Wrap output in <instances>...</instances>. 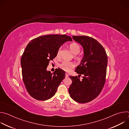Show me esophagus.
Here are the masks:
<instances>
[{"instance_id": "obj_1", "label": "esophagus", "mask_w": 129, "mask_h": 129, "mask_svg": "<svg viewBox=\"0 0 129 129\" xmlns=\"http://www.w3.org/2000/svg\"><path fill=\"white\" fill-rule=\"evenodd\" d=\"M68 77H69L68 74L67 73H65V77H66V78H68Z\"/></svg>"}]
</instances>
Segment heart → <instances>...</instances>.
Instances as JSON below:
<instances>
[{
	"mask_svg": "<svg viewBox=\"0 0 129 129\" xmlns=\"http://www.w3.org/2000/svg\"><path fill=\"white\" fill-rule=\"evenodd\" d=\"M69 48L71 51L73 53L76 54L75 56V58L78 60H80L81 59V57L77 54L79 53L81 51L80 46L76 43H72L69 45ZM60 53H61V48H59L57 52V57L59 58L60 57ZM75 64L73 62L64 61H63L59 65L60 68L62 70L67 71L70 72L72 70V69L75 67Z\"/></svg>",
	"mask_w": 129,
	"mask_h": 129,
	"instance_id": "heart-1",
	"label": "heart"
}]
</instances>
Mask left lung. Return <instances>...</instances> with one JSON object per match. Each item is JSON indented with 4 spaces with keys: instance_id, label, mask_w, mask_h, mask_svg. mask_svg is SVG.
Instances as JSON below:
<instances>
[{
    "instance_id": "1",
    "label": "left lung",
    "mask_w": 129,
    "mask_h": 129,
    "mask_svg": "<svg viewBox=\"0 0 129 129\" xmlns=\"http://www.w3.org/2000/svg\"><path fill=\"white\" fill-rule=\"evenodd\" d=\"M72 39L81 44L84 49V57L75 70L79 76L83 75V77L80 80L77 76H70L72 84L68 91L70 97L76 102L86 103L95 99L104 86L107 55L103 46L93 38L86 36H72Z\"/></svg>"
}]
</instances>
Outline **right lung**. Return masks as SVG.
I'll use <instances>...</instances> for the list:
<instances>
[{"label": "right lung", "mask_w": 129, "mask_h": 129, "mask_svg": "<svg viewBox=\"0 0 129 129\" xmlns=\"http://www.w3.org/2000/svg\"><path fill=\"white\" fill-rule=\"evenodd\" d=\"M67 41H72L70 36L48 35L31 40L26 46L21 59L22 79L28 93L35 99L52 98L65 78L64 70L58 68L51 73L46 68L61 45Z\"/></svg>", "instance_id": "add662e5"}]
</instances>
